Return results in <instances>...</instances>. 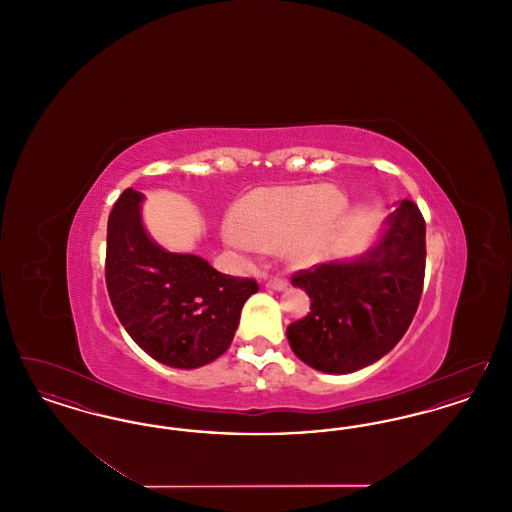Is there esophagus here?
<instances>
[{
	"label": "esophagus",
	"mask_w": 512,
	"mask_h": 512,
	"mask_svg": "<svg viewBox=\"0 0 512 512\" xmlns=\"http://www.w3.org/2000/svg\"><path fill=\"white\" fill-rule=\"evenodd\" d=\"M268 290H274V292H284L288 288V280L284 278H272L267 282Z\"/></svg>",
	"instance_id": "1"
}]
</instances>
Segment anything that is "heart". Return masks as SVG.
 <instances>
[{
    "label": "heart",
    "instance_id": "1",
    "mask_svg": "<svg viewBox=\"0 0 512 512\" xmlns=\"http://www.w3.org/2000/svg\"><path fill=\"white\" fill-rule=\"evenodd\" d=\"M343 205V195L330 186L259 188L232 207L224 242L240 251L278 247L288 261L305 263L340 219Z\"/></svg>",
    "mask_w": 512,
    "mask_h": 512
}]
</instances>
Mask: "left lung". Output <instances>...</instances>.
<instances>
[{"mask_svg": "<svg viewBox=\"0 0 512 512\" xmlns=\"http://www.w3.org/2000/svg\"><path fill=\"white\" fill-rule=\"evenodd\" d=\"M424 267L426 222L413 201L403 199L366 253L293 274L292 286L311 299V313L286 330L293 353L326 374L380 361L413 322Z\"/></svg>", "mask_w": 512, "mask_h": 512, "instance_id": "obj_1", "label": "left lung"}]
</instances>
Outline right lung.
Here are the masks:
<instances>
[{"label":"right lung","instance_id":"right-lung-1","mask_svg":"<svg viewBox=\"0 0 512 512\" xmlns=\"http://www.w3.org/2000/svg\"><path fill=\"white\" fill-rule=\"evenodd\" d=\"M144 194L122 192L107 222L105 282L124 330L172 368L209 365L230 347L245 301L259 286L222 274L192 253L155 244L142 222Z\"/></svg>","mask_w":512,"mask_h":512}]
</instances>
